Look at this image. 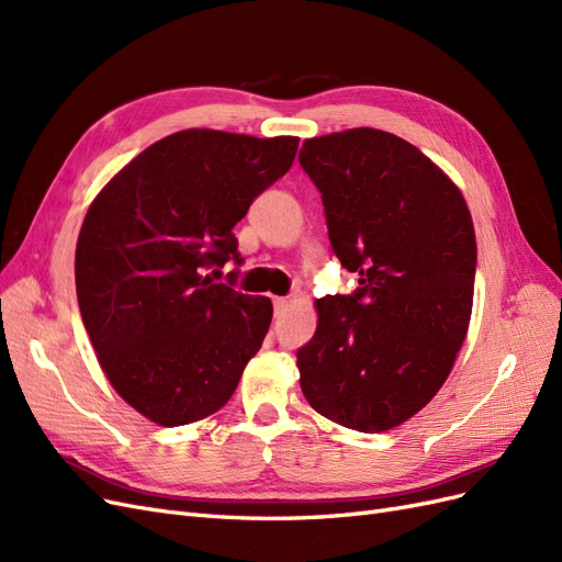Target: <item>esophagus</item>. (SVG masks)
Wrapping results in <instances>:
<instances>
[{
	"label": "esophagus",
	"mask_w": 562,
	"mask_h": 562,
	"mask_svg": "<svg viewBox=\"0 0 562 562\" xmlns=\"http://www.w3.org/2000/svg\"><path fill=\"white\" fill-rule=\"evenodd\" d=\"M271 302H274V312L277 314H283L288 310V304H291V302H288V297H274Z\"/></svg>",
	"instance_id": "esophagus-1"
}]
</instances>
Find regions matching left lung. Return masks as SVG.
I'll return each instance as SVG.
<instances>
[{
    "instance_id": "left-lung-1",
    "label": "left lung",
    "mask_w": 562,
    "mask_h": 562,
    "mask_svg": "<svg viewBox=\"0 0 562 562\" xmlns=\"http://www.w3.org/2000/svg\"><path fill=\"white\" fill-rule=\"evenodd\" d=\"M300 164L335 255L361 277L353 295L314 302L316 333L297 351L302 394L347 429L389 431L438 394L467 339L473 220L459 187L394 133L307 138Z\"/></svg>"
}]
</instances>
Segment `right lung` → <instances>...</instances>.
I'll use <instances>...</instances> for the list:
<instances>
[{"label":"right lung","instance_id":"obj_1","mask_svg":"<svg viewBox=\"0 0 562 562\" xmlns=\"http://www.w3.org/2000/svg\"><path fill=\"white\" fill-rule=\"evenodd\" d=\"M297 143L178 131L91 201L75 252L83 328L116 394L161 427L217 413L262 347L271 300L206 269L241 265L232 229L288 173Z\"/></svg>","mask_w":562,"mask_h":562}]
</instances>
